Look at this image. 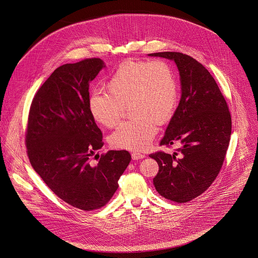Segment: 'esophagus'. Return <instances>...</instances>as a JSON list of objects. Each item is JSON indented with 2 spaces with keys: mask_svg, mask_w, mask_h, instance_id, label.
<instances>
[{
  "mask_svg": "<svg viewBox=\"0 0 258 258\" xmlns=\"http://www.w3.org/2000/svg\"><path fill=\"white\" fill-rule=\"evenodd\" d=\"M132 157H133V159L134 160H138V159H143L145 157V155L143 154V153H140V152H133L132 153Z\"/></svg>",
  "mask_w": 258,
  "mask_h": 258,
  "instance_id": "34e87169",
  "label": "esophagus"
}]
</instances>
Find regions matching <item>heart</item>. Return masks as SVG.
Masks as SVG:
<instances>
[{"label":"heart","instance_id":"heart-1","mask_svg":"<svg viewBox=\"0 0 258 258\" xmlns=\"http://www.w3.org/2000/svg\"><path fill=\"white\" fill-rule=\"evenodd\" d=\"M108 93L93 92L88 99L93 118L108 128L119 122L124 109L133 119L122 122L110 138L115 148L141 150L153 140L157 123L171 118L179 97V85L171 65L162 59L125 60L107 82Z\"/></svg>","mask_w":258,"mask_h":258}]
</instances>
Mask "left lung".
Masks as SVG:
<instances>
[{
	"label": "left lung",
	"instance_id": "1",
	"mask_svg": "<svg viewBox=\"0 0 258 258\" xmlns=\"http://www.w3.org/2000/svg\"><path fill=\"white\" fill-rule=\"evenodd\" d=\"M174 60L182 95L160 145L180 147L173 154L156 151L158 173L153 185L159 195L176 203L199 197L215 181L224 164L231 134L228 104L210 72L181 52L150 53Z\"/></svg>",
	"mask_w": 258,
	"mask_h": 258
}]
</instances>
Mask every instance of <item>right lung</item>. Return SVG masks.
Segmentation results:
<instances>
[{
    "label": "right lung",
    "mask_w": 258,
    "mask_h": 258,
    "mask_svg": "<svg viewBox=\"0 0 258 258\" xmlns=\"http://www.w3.org/2000/svg\"><path fill=\"white\" fill-rule=\"evenodd\" d=\"M103 67L94 57L55 69L32 99L26 130L32 168L61 200L86 212L111 200L132 158L110 150L90 159L104 145L88 108L90 82Z\"/></svg>",
    "instance_id": "obj_1"
}]
</instances>
